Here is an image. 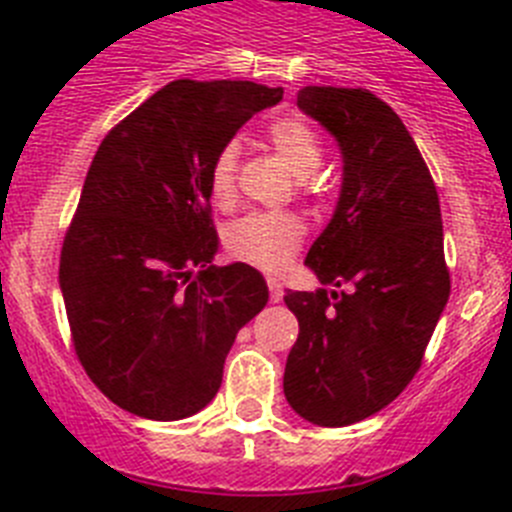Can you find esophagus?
<instances>
[{
    "label": "esophagus",
    "mask_w": 512,
    "mask_h": 512,
    "mask_svg": "<svg viewBox=\"0 0 512 512\" xmlns=\"http://www.w3.org/2000/svg\"><path fill=\"white\" fill-rule=\"evenodd\" d=\"M266 284H269V300L271 302L282 300V297H284L282 282H279V279H274V277H269V279H266Z\"/></svg>",
    "instance_id": "34e87169"
}]
</instances>
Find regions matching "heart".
I'll return each mask as SVG.
<instances>
[{
  "instance_id": "obj_1",
  "label": "heart",
  "mask_w": 512,
  "mask_h": 512,
  "mask_svg": "<svg viewBox=\"0 0 512 512\" xmlns=\"http://www.w3.org/2000/svg\"><path fill=\"white\" fill-rule=\"evenodd\" d=\"M269 143L297 179L310 176L323 161V148H320L318 138L300 120L274 122L269 128ZM238 156H241V148L235 140H230L212 158L210 192L212 200L220 205L233 200ZM302 235H305V225L300 217L287 215V212H251L225 228V248L230 251V256L246 261L256 269L277 271L295 256Z\"/></svg>"
}]
</instances>
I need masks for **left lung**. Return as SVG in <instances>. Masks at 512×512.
<instances>
[{
	"instance_id": "obj_1",
	"label": "left lung",
	"mask_w": 512,
	"mask_h": 512,
	"mask_svg": "<svg viewBox=\"0 0 512 512\" xmlns=\"http://www.w3.org/2000/svg\"><path fill=\"white\" fill-rule=\"evenodd\" d=\"M297 107L343 158L336 210L305 264L320 284L346 289H287L300 336L284 397L310 423L343 428L387 408L420 369L451 292L441 205L390 104L366 89L302 87Z\"/></svg>"
}]
</instances>
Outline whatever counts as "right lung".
Returning <instances> with one entry per match:
<instances>
[{"instance_id": "add662e5", "label": "right lung", "mask_w": 512, "mask_h": 512, "mask_svg": "<svg viewBox=\"0 0 512 512\" xmlns=\"http://www.w3.org/2000/svg\"><path fill=\"white\" fill-rule=\"evenodd\" d=\"M282 87L176 79L110 130L61 251L76 356L117 408L182 420L210 405L238 330L269 302L253 266H215L212 158Z\"/></svg>"}]
</instances>
